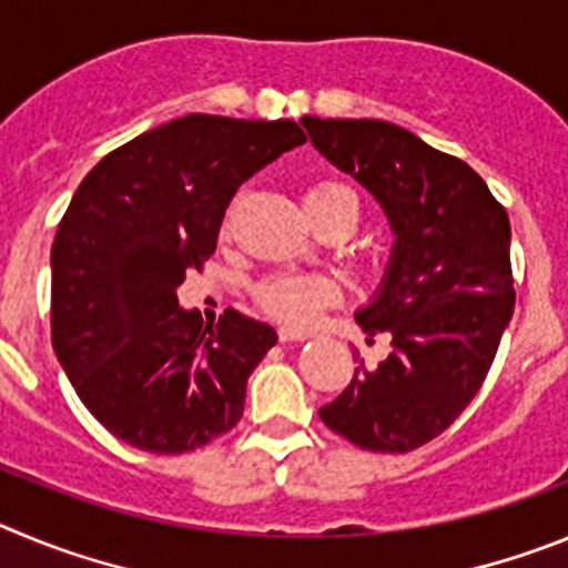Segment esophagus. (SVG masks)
I'll return each instance as SVG.
<instances>
[{"label":"esophagus","instance_id":"34e87169","mask_svg":"<svg viewBox=\"0 0 568 568\" xmlns=\"http://www.w3.org/2000/svg\"><path fill=\"white\" fill-rule=\"evenodd\" d=\"M311 331H303V328H288V325H285V328H280V342H305V339H311Z\"/></svg>","mask_w":568,"mask_h":568}]
</instances>
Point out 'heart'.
Listing matches in <instances>:
<instances>
[{
  "label": "heart",
  "instance_id": "b5f03b06",
  "mask_svg": "<svg viewBox=\"0 0 568 568\" xmlns=\"http://www.w3.org/2000/svg\"><path fill=\"white\" fill-rule=\"evenodd\" d=\"M336 203H351L356 209L354 192L336 181H322L305 192V212L311 217ZM257 305L268 316L288 325H308L325 305L339 296V285L328 274H272L254 288Z\"/></svg>",
  "mask_w": 568,
  "mask_h": 568
}]
</instances>
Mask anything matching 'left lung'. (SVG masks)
<instances>
[{"mask_svg": "<svg viewBox=\"0 0 568 568\" xmlns=\"http://www.w3.org/2000/svg\"><path fill=\"white\" fill-rule=\"evenodd\" d=\"M300 124L336 170L385 212L393 248L371 303L356 311L367 336H390L376 371L320 407V418L373 453H410L462 416L481 390L513 320L509 217L464 161L376 119Z\"/></svg>", "mask_w": 568, "mask_h": 568, "instance_id": "obj_1", "label": "left lung"}]
</instances>
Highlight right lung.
Masks as SVG:
<instances>
[{"instance_id": "obj_1", "label": "right lung", "mask_w": 568, "mask_h": 568, "mask_svg": "<svg viewBox=\"0 0 568 568\" xmlns=\"http://www.w3.org/2000/svg\"><path fill=\"white\" fill-rule=\"evenodd\" d=\"M300 144L294 121L195 112L132 138L79 183L50 252L53 351L115 438L178 456L240 422L277 331L234 308L212 328L178 288L217 246L240 183Z\"/></svg>"}]
</instances>
